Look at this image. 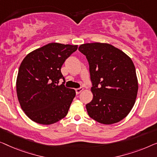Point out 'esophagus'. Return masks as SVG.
Returning a JSON list of instances; mask_svg holds the SVG:
<instances>
[{
  "instance_id": "obj_1",
  "label": "esophagus",
  "mask_w": 157,
  "mask_h": 157,
  "mask_svg": "<svg viewBox=\"0 0 157 157\" xmlns=\"http://www.w3.org/2000/svg\"><path fill=\"white\" fill-rule=\"evenodd\" d=\"M83 90V88L82 87H79V88H77V89H75V92H76V94H78L80 93V92L82 91Z\"/></svg>"
}]
</instances>
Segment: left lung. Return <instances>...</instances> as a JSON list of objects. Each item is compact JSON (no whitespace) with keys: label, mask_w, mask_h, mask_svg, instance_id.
Returning a JSON list of instances; mask_svg holds the SVG:
<instances>
[{"label":"left lung","mask_w":157,"mask_h":157,"mask_svg":"<svg viewBox=\"0 0 157 157\" xmlns=\"http://www.w3.org/2000/svg\"><path fill=\"white\" fill-rule=\"evenodd\" d=\"M78 50L86 56L90 67L93 99L86 105L88 114L105 124L120 122L131 111L137 95L133 62L107 43H85Z\"/></svg>","instance_id":"left-lung-1"}]
</instances>
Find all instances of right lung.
Here are the masks:
<instances>
[{
  "instance_id": "obj_1",
  "label": "right lung",
  "mask_w": 157,
  "mask_h": 157,
  "mask_svg": "<svg viewBox=\"0 0 157 157\" xmlns=\"http://www.w3.org/2000/svg\"><path fill=\"white\" fill-rule=\"evenodd\" d=\"M77 50L78 45L51 43L31 52L22 61L17 95L22 109L31 120L48 125L67 115L76 93L65 86L61 67ZM61 78L63 82L58 86Z\"/></svg>"
}]
</instances>
